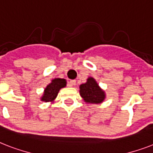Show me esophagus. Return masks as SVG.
Listing matches in <instances>:
<instances>
[{"mask_svg":"<svg viewBox=\"0 0 153 153\" xmlns=\"http://www.w3.org/2000/svg\"><path fill=\"white\" fill-rule=\"evenodd\" d=\"M76 84V81L75 80H71L70 81V86H74Z\"/></svg>","mask_w":153,"mask_h":153,"instance_id":"esophagus-1","label":"esophagus"}]
</instances>
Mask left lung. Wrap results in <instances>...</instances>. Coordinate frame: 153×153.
Wrapping results in <instances>:
<instances>
[{
    "instance_id": "left-lung-1",
    "label": "left lung",
    "mask_w": 153,
    "mask_h": 153,
    "mask_svg": "<svg viewBox=\"0 0 153 153\" xmlns=\"http://www.w3.org/2000/svg\"><path fill=\"white\" fill-rule=\"evenodd\" d=\"M79 89V94L86 103L99 104L105 98V92L98 86L95 79L92 77L88 78L86 82L80 85Z\"/></svg>"
}]
</instances>
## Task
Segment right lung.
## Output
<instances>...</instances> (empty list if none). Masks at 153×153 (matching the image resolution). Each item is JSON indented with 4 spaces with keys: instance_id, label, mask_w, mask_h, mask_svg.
I'll use <instances>...</instances> for the list:
<instances>
[{
    "instance_id": "right-lung-1",
    "label": "right lung",
    "mask_w": 153,
    "mask_h": 153,
    "mask_svg": "<svg viewBox=\"0 0 153 153\" xmlns=\"http://www.w3.org/2000/svg\"><path fill=\"white\" fill-rule=\"evenodd\" d=\"M67 85V81L64 79H55L51 80L44 90V94L41 97V101L45 102H53L57 97L60 89L63 88Z\"/></svg>"
}]
</instances>
